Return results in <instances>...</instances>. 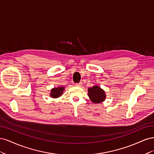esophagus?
<instances>
[{"label":"esophagus","mask_w":154,"mask_h":154,"mask_svg":"<svg viewBox=\"0 0 154 154\" xmlns=\"http://www.w3.org/2000/svg\"><path fill=\"white\" fill-rule=\"evenodd\" d=\"M82 85V82L79 83H76V86H77V87H81Z\"/></svg>","instance_id":"34e87169"}]
</instances>
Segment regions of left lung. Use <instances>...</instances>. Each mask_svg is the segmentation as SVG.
Wrapping results in <instances>:
<instances>
[{
    "label": "left lung",
    "mask_w": 154,
    "mask_h": 154,
    "mask_svg": "<svg viewBox=\"0 0 154 154\" xmlns=\"http://www.w3.org/2000/svg\"><path fill=\"white\" fill-rule=\"evenodd\" d=\"M88 96L93 103L98 104L103 102L106 98V94L103 89L99 85H94L88 88Z\"/></svg>",
    "instance_id": "1"
}]
</instances>
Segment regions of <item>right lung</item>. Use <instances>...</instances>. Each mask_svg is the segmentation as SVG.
Wrapping results in <instances>:
<instances>
[{
    "instance_id": "right-lung-1",
    "label": "right lung",
    "mask_w": 154,
    "mask_h": 154,
    "mask_svg": "<svg viewBox=\"0 0 154 154\" xmlns=\"http://www.w3.org/2000/svg\"><path fill=\"white\" fill-rule=\"evenodd\" d=\"M65 88H66V87L63 86H60L51 88V92L49 94L50 97H53V98H58V97H60L63 94Z\"/></svg>"
}]
</instances>
